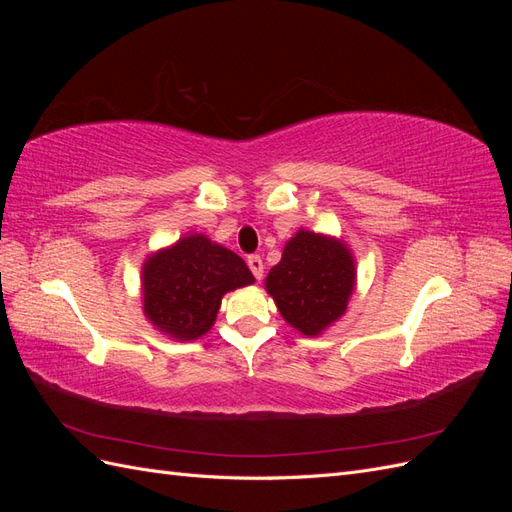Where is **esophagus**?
<instances>
[{
    "instance_id": "esophagus-1",
    "label": "esophagus",
    "mask_w": 512,
    "mask_h": 512,
    "mask_svg": "<svg viewBox=\"0 0 512 512\" xmlns=\"http://www.w3.org/2000/svg\"><path fill=\"white\" fill-rule=\"evenodd\" d=\"M247 267L254 273L256 280H262V273H265V265H262V258L260 256H250L247 258Z\"/></svg>"
}]
</instances>
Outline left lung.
<instances>
[{
    "mask_svg": "<svg viewBox=\"0 0 512 512\" xmlns=\"http://www.w3.org/2000/svg\"><path fill=\"white\" fill-rule=\"evenodd\" d=\"M265 288L292 329L318 337L346 314L356 288L354 254L344 239L299 228Z\"/></svg>",
    "mask_w": 512,
    "mask_h": 512,
    "instance_id": "1",
    "label": "left lung"
}]
</instances>
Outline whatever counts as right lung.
Returning a JSON list of instances; mask_svg holds the SVG:
<instances>
[{
  "mask_svg": "<svg viewBox=\"0 0 512 512\" xmlns=\"http://www.w3.org/2000/svg\"><path fill=\"white\" fill-rule=\"evenodd\" d=\"M254 282L241 256L203 232H188L145 258L143 314L162 335L175 342H194L211 331L224 294Z\"/></svg>",
  "mask_w": 512,
  "mask_h": 512,
  "instance_id": "add662e5",
  "label": "right lung"
}]
</instances>
